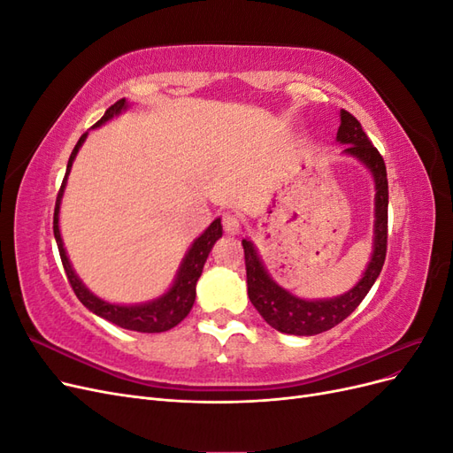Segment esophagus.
Returning a JSON list of instances; mask_svg holds the SVG:
<instances>
[{
  "label": "esophagus",
  "mask_w": 453,
  "mask_h": 453,
  "mask_svg": "<svg viewBox=\"0 0 453 453\" xmlns=\"http://www.w3.org/2000/svg\"><path fill=\"white\" fill-rule=\"evenodd\" d=\"M223 228L226 234H238L240 228H242V221L240 217L234 213H225L223 215Z\"/></svg>",
  "instance_id": "obj_1"
}]
</instances>
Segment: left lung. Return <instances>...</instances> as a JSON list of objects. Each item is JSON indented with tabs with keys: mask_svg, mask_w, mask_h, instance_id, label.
I'll list each match as a JSON object with an SVG mask.
<instances>
[{
	"mask_svg": "<svg viewBox=\"0 0 453 453\" xmlns=\"http://www.w3.org/2000/svg\"><path fill=\"white\" fill-rule=\"evenodd\" d=\"M336 140L344 149L346 155H351L361 160L374 177L376 198H374V250L370 263L363 273L359 283L348 293L323 298V300H304L285 291L273 281L258 258L255 245L245 238L242 240L245 255V272H248V295L251 304L263 315L265 321L285 334L296 336H313L328 331L344 321L348 315L357 308L370 287L378 280L388 253V172L378 149L370 143L361 122L355 119L346 109L340 111V128Z\"/></svg>",
	"mask_w": 453,
	"mask_h": 453,
	"instance_id": "obj_1",
	"label": "left lung"
}]
</instances>
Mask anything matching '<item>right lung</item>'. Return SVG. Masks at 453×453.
<instances>
[{"mask_svg":"<svg viewBox=\"0 0 453 453\" xmlns=\"http://www.w3.org/2000/svg\"><path fill=\"white\" fill-rule=\"evenodd\" d=\"M127 107H128V102L125 98L115 102L111 107L107 109L105 115L98 122H96L94 128L102 127L104 122H107L109 119H113L120 111H125ZM87 135H88V132L81 135L77 145L72 150V157H70V160H67L64 181H62V187L58 190L57 205H54L52 230H54V238H57V243H58V251H60V258H62L67 281H70L73 293L77 295L81 303H83V306H87L92 313L100 315V318H104L107 321H111L115 325L122 326V328H128V331H138V333L170 331V328H173L175 325H180L187 318L190 308H193V304H195L196 281H198L202 268L205 265V258H208V255L213 248V243L223 236L221 219H215V221L203 230V234L200 238H196L195 243L190 245L180 270H177V278H175L173 285L162 296L150 300V303L134 304V306H120V304L105 303V300H102V298L96 296L94 293H90L85 287V283L77 278V273L73 272V268L70 265V258H67V255H65L64 242H62V236H60V226H58L60 202H62L67 175H70L72 164H73V160L79 153L81 145L85 143Z\"/></svg>","mask_w":453,"mask_h":453,"instance_id":"right-lung-1","label":"right lung"}]
</instances>
